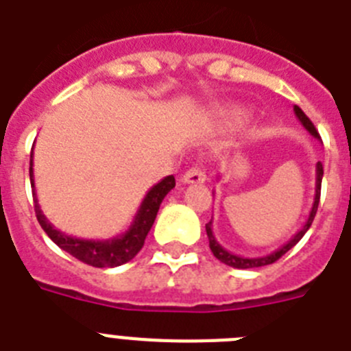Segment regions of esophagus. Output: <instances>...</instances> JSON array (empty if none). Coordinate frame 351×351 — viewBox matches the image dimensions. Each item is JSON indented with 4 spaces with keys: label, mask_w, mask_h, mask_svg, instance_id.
<instances>
[{
    "label": "esophagus",
    "mask_w": 351,
    "mask_h": 351,
    "mask_svg": "<svg viewBox=\"0 0 351 351\" xmlns=\"http://www.w3.org/2000/svg\"><path fill=\"white\" fill-rule=\"evenodd\" d=\"M181 181L184 184H201V182L206 181V173L202 172L199 167H192V169L182 173Z\"/></svg>",
    "instance_id": "obj_1"
}]
</instances>
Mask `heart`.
<instances>
[{
    "label": "heart",
    "instance_id": "obj_1",
    "mask_svg": "<svg viewBox=\"0 0 351 351\" xmlns=\"http://www.w3.org/2000/svg\"><path fill=\"white\" fill-rule=\"evenodd\" d=\"M221 118L222 120L228 123V125H239V123H242L245 118V112L240 109V107H226V109H222L221 111Z\"/></svg>",
    "mask_w": 351,
    "mask_h": 351
}]
</instances>
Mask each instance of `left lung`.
Here are the masks:
<instances>
[{
	"label": "left lung",
	"instance_id": "1",
	"mask_svg": "<svg viewBox=\"0 0 351 351\" xmlns=\"http://www.w3.org/2000/svg\"><path fill=\"white\" fill-rule=\"evenodd\" d=\"M294 114H296L298 120L301 121V125L305 127L308 132H311V136H314L315 140L321 141V136L319 132L315 130L314 123H312L311 120H308V117H306L305 112L301 111L300 107L294 106ZM321 181H323V165H321V161H317V165H315V192H314V202H312V208H311V213H308V217H306L305 224L301 226V230L298 231L294 237H292L289 242H285V244L282 245V247H278L276 251H273L271 254H265V256H256V258H247V256H240V254H234V253H230L228 249L222 247L219 242H217L215 234H213V230H211V224H213V219H211L210 222L206 224V233H208V240H210V249L211 253H213V256H215L217 260H221L222 263H226V265H230V267H234V269H253V267H262V265H269V263H274L278 258H282L283 254L289 251V249H292L294 245L300 242L301 239H303V234L308 231V228L312 226V222H314V217H315V211H317V204H319V195H321Z\"/></svg>",
	"mask_w": 351,
	"mask_h": 351
}]
</instances>
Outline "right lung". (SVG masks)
Wrapping results in <instances>:
<instances>
[{
  "instance_id": "add662e5",
  "label": "right lung",
  "mask_w": 351,
  "mask_h": 351,
  "mask_svg": "<svg viewBox=\"0 0 351 351\" xmlns=\"http://www.w3.org/2000/svg\"><path fill=\"white\" fill-rule=\"evenodd\" d=\"M32 167H34V152L30 154V182L32 193H34V202H36L34 208H36V215L40 228L45 230V233L62 251L69 253L71 256L80 260V262L93 265V267H118L121 263H127L129 260L134 258L136 254L140 253V249L143 247L145 239H147L150 228L154 224L161 202L167 197V193L176 186L173 176H167L158 184L150 188L147 195L143 197V201H141L138 211H136L129 230L123 231L118 237H112V239L107 240L77 239V237H71V234H66L62 231L55 230V226L45 217V213H43V210L39 206V201H37L36 186H34V169Z\"/></svg>"
}]
</instances>
